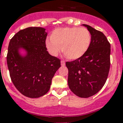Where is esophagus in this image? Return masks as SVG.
<instances>
[{"instance_id": "esophagus-1", "label": "esophagus", "mask_w": 123, "mask_h": 123, "mask_svg": "<svg viewBox=\"0 0 123 123\" xmlns=\"http://www.w3.org/2000/svg\"><path fill=\"white\" fill-rule=\"evenodd\" d=\"M61 65L62 66H64V65H65V62L64 61H61Z\"/></svg>"}]
</instances>
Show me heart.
<instances>
[{
  "label": "heart",
  "mask_w": 123,
  "mask_h": 123,
  "mask_svg": "<svg viewBox=\"0 0 123 123\" xmlns=\"http://www.w3.org/2000/svg\"><path fill=\"white\" fill-rule=\"evenodd\" d=\"M91 41V33L86 28L67 27L55 30L51 39L46 40V46L54 56L59 54L62 46V52L68 59L77 60L87 52Z\"/></svg>",
  "instance_id": "1"
}]
</instances>
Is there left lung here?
<instances>
[{"mask_svg": "<svg viewBox=\"0 0 123 123\" xmlns=\"http://www.w3.org/2000/svg\"><path fill=\"white\" fill-rule=\"evenodd\" d=\"M91 35L89 48L79 59L66 62L68 83L75 95L89 98L103 87L111 65V44L103 32L83 24Z\"/></svg>", "mask_w": 123, "mask_h": 123, "instance_id": "1", "label": "left lung"}]
</instances>
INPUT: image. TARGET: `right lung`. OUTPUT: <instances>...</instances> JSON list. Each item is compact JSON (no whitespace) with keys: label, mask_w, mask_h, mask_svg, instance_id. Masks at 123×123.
<instances>
[{"label":"right lung","mask_w":123,"mask_h":123,"mask_svg":"<svg viewBox=\"0 0 123 123\" xmlns=\"http://www.w3.org/2000/svg\"><path fill=\"white\" fill-rule=\"evenodd\" d=\"M46 36L45 29L32 27L20 30L9 43L7 64L11 79L27 97L36 98L47 93L61 67V60L48 54ZM20 48L27 52L25 56L19 53Z\"/></svg>","instance_id":"obj_1"}]
</instances>
